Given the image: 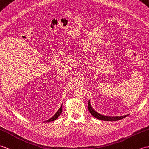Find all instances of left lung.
I'll return each mask as SVG.
<instances>
[{"label":"left lung","instance_id":"8db88e82","mask_svg":"<svg viewBox=\"0 0 149 149\" xmlns=\"http://www.w3.org/2000/svg\"><path fill=\"white\" fill-rule=\"evenodd\" d=\"M88 110H89L91 115L93 116L95 118H96L100 120H104V121H117V120H122L125 117L129 115H123V116H106L101 115V114L97 112L95 110L93 109V108L91 106V104L90 100L88 101Z\"/></svg>","mask_w":149,"mask_h":149}]
</instances>
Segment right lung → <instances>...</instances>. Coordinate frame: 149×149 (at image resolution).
I'll list each match as a JSON object with an SVG mask.
<instances>
[{"mask_svg": "<svg viewBox=\"0 0 149 149\" xmlns=\"http://www.w3.org/2000/svg\"><path fill=\"white\" fill-rule=\"evenodd\" d=\"M62 110H63L62 109V105H61V107H59V109H58V111L56 113V114H55L52 117H51V118H50V119H49L48 120H47V121L43 122H50L54 121V120H56L57 118H58V117H59V116L61 115V113H62Z\"/></svg>", "mask_w": 149, "mask_h": 149, "instance_id": "1", "label": "right lung"}]
</instances>
